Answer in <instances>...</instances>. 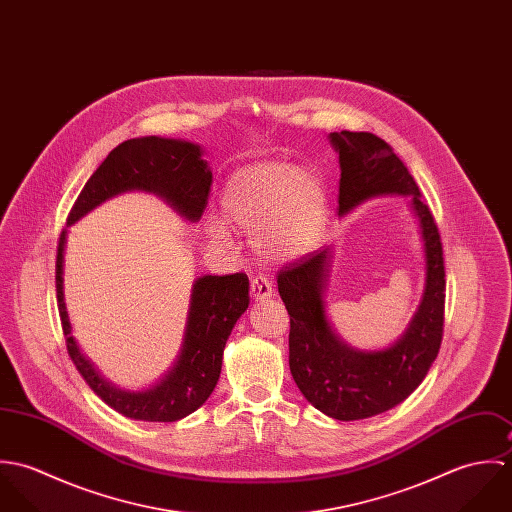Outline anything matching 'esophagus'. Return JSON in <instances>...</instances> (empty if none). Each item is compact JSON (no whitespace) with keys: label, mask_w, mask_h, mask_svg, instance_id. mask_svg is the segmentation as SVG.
<instances>
[{"label":"esophagus","mask_w":512,"mask_h":512,"mask_svg":"<svg viewBox=\"0 0 512 512\" xmlns=\"http://www.w3.org/2000/svg\"><path fill=\"white\" fill-rule=\"evenodd\" d=\"M250 292H252V297L256 301H264V299L274 295V288H272V282L266 276H256L250 284Z\"/></svg>","instance_id":"esophagus-1"}]
</instances>
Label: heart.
<instances>
[{"instance_id": "obj_1", "label": "heart", "mask_w": 512, "mask_h": 512, "mask_svg": "<svg viewBox=\"0 0 512 512\" xmlns=\"http://www.w3.org/2000/svg\"><path fill=\"white\" fill-rule=\"evenodd\" d=\"M220 213L226 222L252 232L256 254L268 262H292L307 254L327 217V191L317 173L284 161H260L238 169L222 187ZM207 236L230 244V230L207 220Z\"/></svg>"}]
</instances>
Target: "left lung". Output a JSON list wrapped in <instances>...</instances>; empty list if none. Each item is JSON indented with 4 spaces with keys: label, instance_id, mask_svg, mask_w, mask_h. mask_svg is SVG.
Listing matches in <instances>:
<instances>
[{
    "label": "left lung",
    "instance_id": "8db88e82",
    "mask_svg": "<svg viewBox=\"0 0 512 512\" xmlns=\"http://www.w3.org/2000/svg\"><path fill=\"white\" fill-rule=\"evenodd\" d=\"M339 155V217L376 197H410L424 248V293L404 333L384 349L351 347L327 317L335 246L292 262L278 274L290 313V370L305 400L341 422L365 420L404 402L436 361L443 333L445 272L434 217L392 147L368 132H331Z\"/></svg>",
    "mask_w": 512,
    "mask_h": 512
}]
</instances>
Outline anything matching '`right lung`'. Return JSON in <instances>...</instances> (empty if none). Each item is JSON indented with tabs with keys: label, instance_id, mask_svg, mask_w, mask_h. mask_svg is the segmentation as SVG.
<instances>
[{
	"label": "right lung",
	"instance_id": "add662e5",
	"mask_svg": "<svg viewBox=\"0 0 512 512\" xmlns=\"http://www.w3.org/2000/svg\"><path fill=\"white\" fill-rule=\"evenodd\" d=\"M203 147L171 138H134L114 147L80 191L57 252V301L67 351L86 384L110 408L142 422H177L201 408L219 382L226 341L248 309L246 274L201 276L193 282L187 323L173 366L151 386L126 390L106 380L80 351L65 303V250L69 226L102 203L130 191H144L165 201L189 222L201 219L213 173Z\"/></svg>",
	"mask_w": 512,
	"mask_h": 512
}]
</instances>
